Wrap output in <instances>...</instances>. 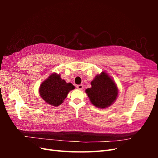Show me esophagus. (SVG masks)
<instances>
[{
	"label": "esophagus",
	"instance_id": "34e87169",
	"mask_svg": "<svg viewBox=\"0 0 158 158\" xmlns=\"http://www.w3.org/2000/svg\"><path fill=\"white\" fill-rule=\"evenodd\" d=\"M76 88L79 89H82L84 88V85L82 84H79L76 85Z\"/></svg>",
	"mask_w": 158,
	"mask_h": 158
}]
</instances>
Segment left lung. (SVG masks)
I'll list each match as a JSON object with an SVG mask.
<instances>
[{
    "label": "left lung",
    "instance_id": "obj_1",
    "mask_svg": "<svg viewBox=\"0 0 158 158\" xmlns=\"http://www.w3.org/2000/svg\"><path fill=\"white\" fill-rule=\"evenodd\" d=\"M91 85L92 88L85 89V93L94 106L107 108L115 101L118 88L113 80L105 72L95 76Z\"/></svg>",
    "mask_w": 158,
    "mask_h": 158
}]
</instances>
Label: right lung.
<instances>
[{"instance_id": "right-lung-1", "label": "right lung", "mask_w": 158, "mask_h": 158, "mask_svg": "<svg viewBox=\"0 0 158 158\" xmlns=\"http://www.w3.org/2000/svg\"><path fill=\"white\" fill-rule=\"evenodd\" d=\"M75 88L71 83L62 80L60 74H51L40 85V94L42 99L51 106H59L63 102L70 90Z\"/></svg>"}]
</instances>
